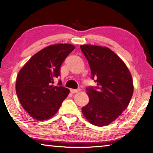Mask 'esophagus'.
<instances>
[{
    "label": "esophagus",
    "mask_w": 153,
    "mask_h": 153,
    "mask_svg": "<svg viewBox=\"0 0 153 153\" xmlns=\"http://www.w3.org/2000/svg\"><path fill=\"white\" fill-rule=\"evenodd\" d=\"M79 91H80V89H79V88H78V89H73V88H71V89H70V91H71V93H77V92H79Z\"/></svg>",
    "instance_id": "34e87169"
}]
</instances>
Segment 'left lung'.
Listing matches in <instances>:
<instances>
[{
	"instance_id": "8db88e82",
	"label": "left lung",
	"mask_w": 153,
	"mask_h": 153,
	"mask_svg": "<svg viewBox=\"0 0 153 153\" xmlns=\"http://www.w3.org/2000/svg\"><path fill=\"white\" fill-rule=\"evenodd\" d=\"M92 79L97 86L86 88L89 102L82 113L91 124L99 127L114 121L129 105L133 93L131 75L125 62L107 47L82 45Z\"/></svg>"
}]
</instances>
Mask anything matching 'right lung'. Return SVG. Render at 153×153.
<instances>
[{
  "label": "right lung",
  "mask_w": 153,
  "mask_h": 153,
  "mask_svg": "<svg viewBox=\"0 0 153 153\" xmlns=\"http://www.w3.org/2000/svg\"><path fill=\"white\" fill-rule=\"evenodd\" d=\"M75 49L68 43L48 46L33 55L19 71L16 91L24 110L37 120H48L55 115L69 90L54 79L60 76V66Z\"/></svg>",
  "instance_id": "obj_1"
}]
</instances>
